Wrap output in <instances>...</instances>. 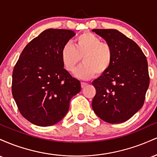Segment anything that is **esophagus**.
<instances>
[{
  "label": "esophagus",
  "instance_id": "esophagus-1",
  "mask_svg": "<svg viewBox=\"0 0 157 157\" xmlns=\"http://www.w3.org/2000/svg\"><path fill=\"white\" fill-rule=\"evenodd\" d=\"M80 84H81V87H82V88H85L88 85L87 83H86V82H81Z\"/></svg>",
  "mask_w": 157,
  "mask_h": 157
}]
</instances>
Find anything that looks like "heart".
<instances>
[{"label": "heart", "mask_w": 157, "mask_h": 157, "mask_svg": "<svg viewBox=\"0 0 157 157\" xmlns=\"http://www.w3.org/2000/svg\"><path fill=\"white\" fill-rule=\"evenodd\" d=\"M83 63L75 71L79 78L88 79L95 74L102 75L111 67L113 60V50L111 44L91 32H86L77 36L73 46L66 44L62 48L60 58L64 68L73 71L80 62Z\"/></svg>", "instance_id": "b5f03b06"}]
</instances>
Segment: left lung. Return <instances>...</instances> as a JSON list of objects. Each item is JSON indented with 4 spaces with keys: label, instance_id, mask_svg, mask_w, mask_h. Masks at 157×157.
I'll return each instance as SVG.
<instances>
[{
    "label": "left lung",
    "instance_id": "left-lung-1",
    "mask_svg": "<svg viewBox=\"0 0 157 157\" xmlns=\"http://www.w3.org/2000/svg\"><path fill=\"white\" fill-rule=\"evenodd\" d=\"M111 44L113 60L105 74L92 82V109L101 120L120 123L129 120L145 102L150 83L147 62L134 40L116 29H93Z\"/></svg>",
    "mask_w": 157,
    "mask_h": 157
}]
</instances>
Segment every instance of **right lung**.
Returning a JSON list of instances; mask_svg holds the SVG:
<instances>
[{
	"label": "right lung",
	"mask_w": 157,
	"mask_h": 157,
	"mask_svg": "<svg viewBox=\"0 0 157 157\" xmlns=\"http://www.w3.org/2000/svg\"><path fill=\"white\" fill-rule=\"evenodd\" d=\"M75 33L48 29L30 41L12 72V93L21 115L36 125L60 121L69 109L80 82L63 68L62 48Z\"/></svg>",
	"instance_id": "1"
}]
</instances>
